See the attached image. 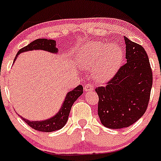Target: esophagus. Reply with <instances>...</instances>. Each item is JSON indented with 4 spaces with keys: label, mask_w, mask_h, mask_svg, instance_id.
I'll return each instance as SVG.
<instances>
[{
    "label": "esophagus",
    "mask_w": 161,
    "mask_h": 161,
    "mask_svg": "<svg viewBox=\"0 0 161 161\" xmlns=\"http://www.w3.org/2000/svg\"><path fill=\"white\" fill-rule=\"evenodd\" d=\"M94 85L91 83H86L85 85V87H84V90H85V91H94Z\"/></svg>",
    "instance_id": "esophagus-1"
}]
</instances>
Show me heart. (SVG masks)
Here are the masks:
<instances>
[{"mask_svg": "<svg viewBox=\"0 0 161 161\" xmlns=\"http://www.w3.org/2000/svg\"><path fill=\"white\" fill-rule=\"evenodd\" d=\"M122 58V51L118 45L93 42L84 47L79 52L78 61L82 67L93 70L95 80L103 82L114 75Z\"/></svg>", "mask_w": 161, "mask_h": 161, "instance_id": "1", "label": "heart"}]
</instances>
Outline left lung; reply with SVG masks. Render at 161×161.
<instances>
[{"label":"left lung","mask_w":161,"mask_h":161,"mask_svg":"<svg viewBox=\"0 0 161 161\" xmlns=\"http://www.w3.org/2000/svg\"><path fill=\"white\" fill-rule=\"evenodd\" d=\"M124 40L127 63L106 86L95 89L99 118L109 129L129 127L142 118L148 107L153 86V72L145 48L127 37Z\"/></svg>","instance_id":"8db88e82"}]
</instances>
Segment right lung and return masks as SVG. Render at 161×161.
Instances as JSON below:
<instances>
[{
  "label": "right lung",
  "instance_id": "add662e5",
  "mask_svg": "<svg viewBox=\"0 0 161 161\" xmlns=\"http://www.w3.org/2000/svg\"><path fill=\"white\" fill-rule=\"evenodd\" d=\"M31 50H44L49 52H52V53H56L58 52L55 40H47V39H38V40H36L30 43L27 46L22 47L21 49H19L18 53L16 54V57H15L14 61L19 53ZM82 93H83V87L81 85L68 92V94H67L65 97V101H64V104H63L62 107L59 109L58 114L50 119L42 121H31L23 118H23L24 121L31 128L34 129L37 131L53 132L55 130H60L67 123L72 105L77 100L79 96L82 95Z\"/></svg>",
  "mask_w": 161,
  "mask_h": 161
}]
</instances>
